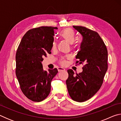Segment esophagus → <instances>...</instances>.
Wrapping results in <instances>:
<instances>
[{"mask_svg": "<svg viewBox=\"0 0 121 121\" xmlns=\"http://www.w3.org/2000/svg\"><path fill=\"white\" fill-rule=\"evenodd\" d=\"M58 71L60 72V71H65V69L62 68V67H58Z\"/></svg>", "mask_w": 121, "mask_h": 121, "instance_id": "1", "label": "esophagus"}]
</instances>
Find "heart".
Segmentation results:
<instances>
[{"instance_id":"heart-1","label":"heart","mask_w":121,"mask_h":121,"mask_svg":"<svg viewBox=\"0 0 121 121\" xmlns=\"http://www.w3.org/2000/svg\"><path fill=\"white\" fill-rule=\"evenodd\" d=\"M59 36L61 38L66 41L69 44H73L75 42V33L72 29H65L62 30L59 34ZM56 47V43L53 42L52 44V49H55ZM60 63L61 65H65L66 64V61L65 59H61L60 61Z\"/></svg>"}]
</instances>
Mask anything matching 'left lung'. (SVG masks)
<instances>
[{
  "instance_id": "1",
  "label": "left lung",
  "mask_w": 121,
  "mask_h": 121,
  "mask_svg": "<svg viewBox=\"0 0 121 121\" xmlns=\"http://www.w3.org/2000/svg\"><path fill=\"white\" fill-rule=\"evenodd\" d=\"M73 27L83 37L76 64L85 65L82 72L76 75L72 69L67 70L66 84L71 99L81 102L92 97L101 87L108 69V51L97 32L82 26Z\"/></svg>"
}]
</instances>
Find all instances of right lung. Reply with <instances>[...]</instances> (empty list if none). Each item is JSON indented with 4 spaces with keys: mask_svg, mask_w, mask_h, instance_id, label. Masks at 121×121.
<instances>
[{
    "mask_svg": "<svg viewBox=\"0 0 121 121\" xmlns=\"http://www.w3.org/2000/svg\"><path fill=\"white\" fill-rule=\"evenodd\" d=\"M56 27L40 26L31 29L22 37L16 53V76L22 92L29 99L40 102L48 97L51 83L58 71H44L42 62L51 53Z\"/></svg>",
    "mask_w": 121,
    "mask_h": 121,
    "instance_id": "obj_1",
    "label": "right lung"
}]
</instances>
